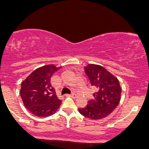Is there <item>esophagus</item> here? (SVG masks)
Here are the masks:
<instances>
[{
	"instance_id": "esophagus-1",
	"label": "esophagus",
	"mask_w": 149,
	"mask_h": 149,
	"mask_svg": "<svg viewBox=\"0 0 149 149\" xmlns=\"http://www.w3.org/2000/svg\"><path fill=\"white\" fill-rule=\"evenodd\" d=\"M70 95V96L72 97V98H74L77 97V94L76 93H72V94H70V95Z\"/></svg>"
}]
</instances>
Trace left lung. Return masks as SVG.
Instances as JSON below:
<instances>
[{
	"label": "left lung",
	"mask_w": 149,
	"mask_h": 149,
	"mask_svg": "<svg viewBox=\"0 0 149 149\" xmlns=\"http://www.w3.org/2000/svg\"><path fill=\"white\" fill-rule=\"evenodd\" d=\"M85 72L95 93L94 99L88 101L85 108L79 109V112L92 120L105 118L117 108L121 99L122 88L118 79L98 64H88L85 67Z\"/></svg>",
	"instance_id": "1"
}]
</instances>
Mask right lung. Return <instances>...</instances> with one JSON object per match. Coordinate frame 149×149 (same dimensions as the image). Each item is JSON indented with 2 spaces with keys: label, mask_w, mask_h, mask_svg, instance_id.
I'll return each instance as SVG.
<instances>
[{
  "label": "right lung",
  "mask_w": 149,
  "mask_h": 149,
  "mask_svg": "<svg viewBox=\"0 0 149 149\" xmlns=\"http://www.w3.org/2000/svg\"><path fill=\"white\" fill-rule=\"evenodd\" d=\"M61 68L53 64L39 67L22 82L20 95L23 104L34 115L49 117L59 108L61 100L57 97L51 79Z\"/></svg>",
  "instance_id": "add662e5"
}]
</instances>
